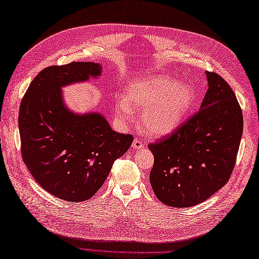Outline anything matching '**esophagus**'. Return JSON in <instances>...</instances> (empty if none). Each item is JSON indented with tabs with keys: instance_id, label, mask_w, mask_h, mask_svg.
<instances>
[{
	"instance_id": "esophagus-1",
	"label": "esophagus",
	"mask_w": 259,
	"mask_h": 259,
	"mask_svg": "<svg viewBox=\"0 0 259 259\" xmlns=\"http://www.w3.org/2000/svg\"><path fill=\"white\" fill-rule=\"evenodd\" d=\"M145 147V144L142 142L140 139H135L134 142H133V148H135V149H141V148Z\"/></svg>"
}]
</instances>
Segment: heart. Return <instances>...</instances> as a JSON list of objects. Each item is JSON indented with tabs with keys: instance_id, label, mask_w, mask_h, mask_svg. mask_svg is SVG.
<instances>
[{
	"instance_id": "1",
	"label": "heart",
	"mask_w": 259,
	"mask_h": 259,
	"mask_svg": "<svg viewBox=\"0 0 259 259\" xmlns=\"http://www.w3.org/2000/svg\"><path fill=\"white\" fill-rule=\"evenodd\" d=\"M128 97L115 102L120 119L129 120L134 110H144L141 122L148 133L164 136L177 128L195 101V91L187 82L167 76H149L134 81Z\"/></svg>"
}]
</instances>
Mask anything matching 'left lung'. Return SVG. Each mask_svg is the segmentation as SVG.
<instances>
[{
    "instance_id": "8db88e82",
    "label": "left lung",
    "mask_w": 259,
    "mask_h": 259,
    "mask_svg": "<svg viewBox=\"0 0 259 259\" xmlns=\"http://www.w3.org/2000/svg\"><path fill=\"white\" fill-rule=\"evenodd\" d=\"M208 90L200 110L148 148L155 157L150 184L164 205L187 208L208 199L226 185L243 135V113L221 75L206 72Z\"/></svg>"
}]
</instances>
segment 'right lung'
<instances>
[{
    "mask_svg": "<svg viewBox=\"0 0 259 259\" xmlns=\"http://www.w3.org/2000/svg\"><path fill=\"white\" fill-rule=\"evenodd\" d=\"M101 69L95 62L46 68L21 101L22 159L36 183L60 199H90L134 141L113 131L101 113L78 114L65 107L62 88L97 78Z\"/></svg>",
    "mask_w": 259,
    "mask_h": 259,
    "instance_id": "1",
    "label": "right lung"
}]
</instances>
